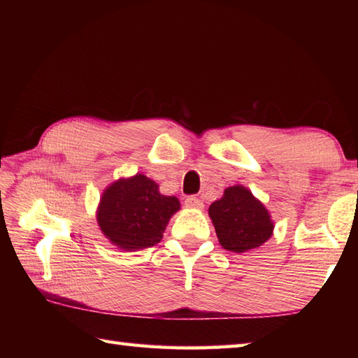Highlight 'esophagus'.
I'll use <instances>...</instances> for the list:
<instances>
[{"label": "esophagus", "instance_id": "esophagus-1", "mask_svg": "<svg viewBox=\"0 0 358 358\" xmlns=\"http://www.w3.org/2000/svg\"><path fill=\"white\" fill-rule=\"evenodd\" d=\"M185 206L187 209H196V210H201L203 209V201L196 199V196H187V199L185 200Z\"/></svg>", "mask_w": 358, "mask_h": 358}]
</instances>
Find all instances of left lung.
Wrapping results in <instances>:
<instances>
[{
	"label": "left lung",
	"instance_id": "obj_1",
	"mask_svg": "<svg viewBox=\"0 0 358 358\" xmlns=\"http://www.w3.org/2000/svg\"><path fill=\"white\" fill-rule=\"evenodd\" d=\"M218 243L235 254L263 246L273 234V222L264 204L248 187H226L222 199L209 206Z\"/></svg>",
	"mask_w": 358,
	"mask_h": 358
}]
</instances>
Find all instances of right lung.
<instances>
[{"mask_svg": "<svg viewBox=\"0 0 358 358\" xmlns=\"http://www.w3.org/2000/svg\"><path fill=\"white\" fill-rule=\"evenodd\" d=\"M180 200L163 195L144 173L123 177L104 189L96 208V223L110 245L124 252L155 246Z\"/></svg>", "mask_w": 358, "mask_h": 358, "instance_id": "1", "label": "right lung"}]
</instances>
